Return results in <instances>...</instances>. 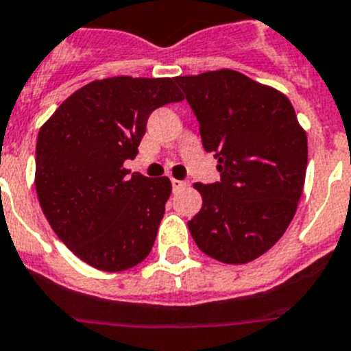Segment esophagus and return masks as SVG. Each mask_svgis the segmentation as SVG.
Masks as SVG:
<instances>
[{
	"mask_svg": "<svg viewBox=\"0 0 351 351\" xmlns=\"http://www.w3.org/2000/svg\"><path fill=\"white\" fill-rule=\"evenodd\" d=\"M171 185H173V192H178V191H182V189L185 187L187 183L182 182V180H171Z\"/></svg>",
	"mask_w": 351,
	"mask_h": 351,
	"instance_id": "1",
	"label": "esophagus"
}]
</instances>
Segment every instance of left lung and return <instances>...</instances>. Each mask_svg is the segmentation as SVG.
<instances>
[{"label": "left lung", "mask_w": 351, "mask_h": 351, "mask_svg": "<svg viewBox=\"0 0 351 351\" xmlns=\"http://www.w3.org/2000/svg\"><path fill=\"white\" fill-rule=\"evenodd\" d=\"M220 180L195 183L203 206L189 220L199 250L246 264L282 238L298 210L308 140L282 93L232 69L178 77Z\"/></svg>", "instance_id": "8db88e82"}]
</instances>
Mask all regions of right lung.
<instances>
[{
  "instance_id": "1",
  "label": "right lung",
  "mask_w": 351,
  "mask_h": 351,
  "mask_svg": "<svg viewBox=\"0 0 351 351\" xmlns=\"http://www.w3.org/2000/svg\"><path fill=\"white\" fill-rule=\"evenodd\" d=\"M183 96L173 78L90 82L38 132L36 194L58 238L99 271H124L150 254L171 182L124 169L154 110Z\"/></svg>"
}]
</instances>
